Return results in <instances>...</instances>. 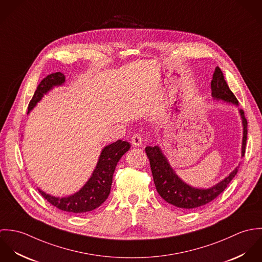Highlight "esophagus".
I'll use <instances>...</instances> for the list:
<instances>
[{
	"mask_svg": "<svg viewBox=\"0 0 262 262\" xmlns=\"http://www.w3.org/2000/svg\"><path fill=\"white\" fill-rule=\"evenodd\" d=\"M131 143H132V145H134V146H141V144H142V136L140 135V134H134L133 136H132V138H131Z\"/></svg>",
	"mask_w": 262,
	"mask_h": 262,
	"instance_id": "34e87169",
	"label": "esophagus"
}]
</instances>
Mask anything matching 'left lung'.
<instances>
[{
	"label": "left lung",
	"mask_w": 262,
	"mask_h": 262,
	"mask_svg": "<svg viewBox=\"0 0 262 262\" xmlns=\"http://www.w3.org/2000/svg\"><path fill=\"white\" fill-rule=\"evenodd\" d=\"M211 89L212 96L215 99H221L226 102L238 105V100L229 89L223 73L219 67L215 69L213 79L211 81ZM240 114L244 127L242 141L243 156L245 153L247 140V120L244 117L243 110H240ZM145 152L149 159L150 167L157 192L167 203L185 210H190L204 206L215 200L221 192L224 191L225 188L230 184L238 171V167H236L228 178H226L224 181L215 187L208 189H199L187 186L181 179H179L157 146H147L145 148Z\"/></svg>",
	"instance_id": "1"
}]
</instances>
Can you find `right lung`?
I'll list each match as a JSON object with an SVG mask.
<instances>
[{
  "instance_id": "1",
  "label": "right lung",
  "mask_w": 262,
  "mask_h": 262,
  "mask_svg": "<svg viewBox=\"0 0 262 262\" xmlns=\"http://www.w3.org/2000/svg\"><path fill=\"white\" fill-rule=\"evenodd\" d=\"M66 76L60 72L48 75L44 77L31 99L28 110H32L36 103L40 101L43 94H46L53 85L63 83ZM130 143L118 140L106 146L100 156L97 167L89 180L79 191L68 198H55L44 191L39 190L41 195L52 206L69 213H85L100 207L109 196L113 182V173L120 158L130 149Z\"/></svg>"
}]
</instances>
